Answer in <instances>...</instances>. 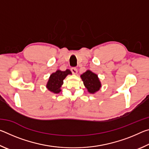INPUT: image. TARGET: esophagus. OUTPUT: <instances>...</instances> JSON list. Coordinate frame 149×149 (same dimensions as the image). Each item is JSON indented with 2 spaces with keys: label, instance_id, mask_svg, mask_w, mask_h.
<instances>
[{
  "label": "esophagus",
  "instance_id": "obj_1",
  "mask_svg": "<svg viewBox=\"0 0 149 149\" xmlns=\"http://www.w3.org/2000/svg\"><path fill=\"white\" fill-rule=\"evenodd\" d=\"M71 71L72 72V74H76L77 73V69L76 68H71Z\"/></svg>",
  "mask_w": 149,
  "mask_h": 149
}]
</instances>
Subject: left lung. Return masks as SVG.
<instances>
[{"mask_svg":"<svg viewBox=\"0 0 149 149\" xmlns=\"http://www.w3.org/2000/svg\"><path fill=\"white\" fill-rule=\"evenodd\" d=\"M81 78L84 81V84L87 88L88 92L90 93H95L101 87V83L98 77V75L90 70H87L82 75H81Z\"/></svg>","mask_w":149,"mask_h":149,"instance_id":"8db88e82","label":"left lung"}]
</instances>
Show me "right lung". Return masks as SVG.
Listing matches in <instances>:
<instances>
[{
    "label": "right lung",
    "mask_w": 149,
    "mask_h": 149,
    "mask_svg": "<svg viewBox=\"0 0 149 149\" xmlns=\"http://www.w3.org/2000/svg\"><path fill=\"white\" fill-rule=\"evenodd\" d=\"M69 74H72L70 70H66L65 71L58 70L56 72L52 73L49 77L46 86L48 90L54 93H59L61 91L60 87L64 83L63 80Z\"/></svg>",
    "instance_id": "obj_1"
}]
</instances>
